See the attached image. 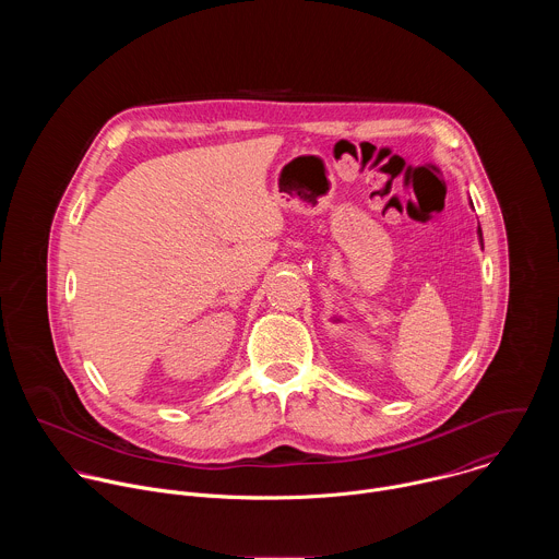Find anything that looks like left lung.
<instances>
[{
	"label": "left lung",
	"instance_id": "1",
	"mask_svg": "<svg viewBox=\"0 0 559 559\" xmlns=\"http://www.w3.org/2000/svg\"><path fill=\"white\" fill-rule=\"evenodd\" d=\"M473 205V203H471ZM477 234H480V243H483V229L480 227H477Z\"/></svg>",
	"mask_w": 559,
	"mask_h": 559
}]
</instances>
